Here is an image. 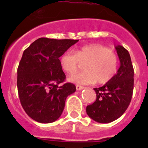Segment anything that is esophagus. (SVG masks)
I'll list each match as a JSON object with an SVG mask.
<instances>
[{
    "instance_id": "esophagus-1",
    "label": "esophagus",
    "mask_w": 148,
    "mask_h": 148,
    "mask_svg": "<svg viewBox=\"0 0 148 148\" xmlns=\"http://www.w3.org/2000/svg\"><path fill=\"white\" fill-rule=\"evenodd\" d=\"M84 88V87L83 86L76 85V90H83Z\"/></svg>"
}]
</instances>
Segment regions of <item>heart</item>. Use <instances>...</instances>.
Returning a JSON list of instances; mask_svg holds the SVG:
<instances>
[{
  "label": "heart",
  "mask_w": 148,
  "mask_h": 148,
  "mask_svg": "<svg viewBox=\"0 0 148 148\" xmlns=\"http://www.w3.org/2000/svg\"><path fill=\"white\" fill-rule=\"evenodd\" d=\"M62 70L73 74L84 64V71L73 74L69 82L77 84H90L97 82L103 84L109 82L117 73L119 59L116 53L101 44L83 46L75 49L74 54L64 53L59 60Z\"/></svg>",
  "instance_id": "obj_1"
}]
</instances>
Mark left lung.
I'll return each instance as SVG.
<instances>
[{
	"label": "left lung",
	"mask_w": 148,
	"mask_h": 148,
	"mask_svg": "<svg viewBox=\"0 0 148 148\" xmlns=\"http://www.w3.org/2000/svg\"><path fill=\"white\" fill-rule=\"evenodd\" d=\"M115 48L120 61L117 73L104 86L94 88L96 100L86 108L89 117L99 123L112 122L122 116L133 95L134 70L130 56L122 46Z\"/></svg>",
	"instance_id": "1"
}]
</instances>
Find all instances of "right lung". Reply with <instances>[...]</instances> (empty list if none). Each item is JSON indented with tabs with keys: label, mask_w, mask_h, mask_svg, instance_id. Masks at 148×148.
Segmentation results:
<instances>
[{
	"label": "right lung",
	"mask_w": 148,
	"mask_h": 148,
	"mask_svg": "<svg viewBox=\"0 0 148 148\" xmlns=\"http://www.w3.org/2000/svg\"><path fill=\"white\" fill-rule=\"evenodd\" d=\"M78 40L40 38L23 51L18 67L17 86L21 104L30 118L51 123L61 116L66 97L75 86L65 83L59 58Z\"/></svg>",
	"instance_id": "obj_1"
}]
</instances>
